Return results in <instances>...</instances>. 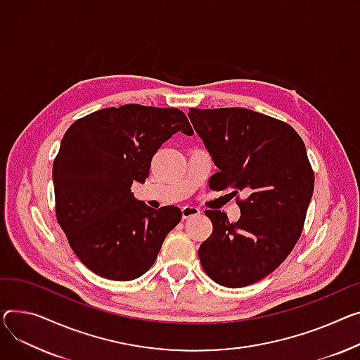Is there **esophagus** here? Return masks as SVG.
<instances>
[{
	"label": "esophagus",
	"mask_w": 360,
	"mask_h": 360,
	"mask_svg": "<svg viewBox=\"0 0 360 360\" xmlns=\"http://www.w3.org/2000/svg\"><path fill=\"white\" fill-rule=\"evenodd\" d=\"M201 211L198 207L194 205H184L182 207V217L184 219H189V217H194V215H198Z\"/></svg>",
	"instance_id": "34e87169"
}]
</instances>
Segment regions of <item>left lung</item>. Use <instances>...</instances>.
Listing matches in <instances>:
<instances>
[{"label":"left lung","instance_id":"8db88e82","mask_svg":"<svg viewBox=\"0 0 360 360\" xmlns=\"http://www.w3.org/2000/svg\"><path fill=\"white\" fill-rule=\"evenodd\" d=\"M191 123L219 172L214 191L233 189L240 219L207 210L212 233L200 246L202 269L227 288L274 272L297 245L314 191V172L300 134L281 120L248 108H189Z\"/></svg>","mask_w":360,"mask_h":360}]
</instances>
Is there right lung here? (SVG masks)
Here are the masks:
<instances>
[{
  "mask_svg": "<svg viewBox=\"0 0 360 360\" xmlns=\"http://www.w3.org/2000/svg\"><path fill=\"white\" fill-rule=\"evenodd\" d=\"M194 134L178 108L139 104L103 108L72 124L53 162L56 219L84 265L111 281L150 269L178 207L153 210L131 185L149 176L153 155L175 133Z\"/></svg>",
  "mask_w": 360,
  "mask_h": 360,
  "instance_id": "add662e5",
  "label": "right lung"
}]
</instances>
